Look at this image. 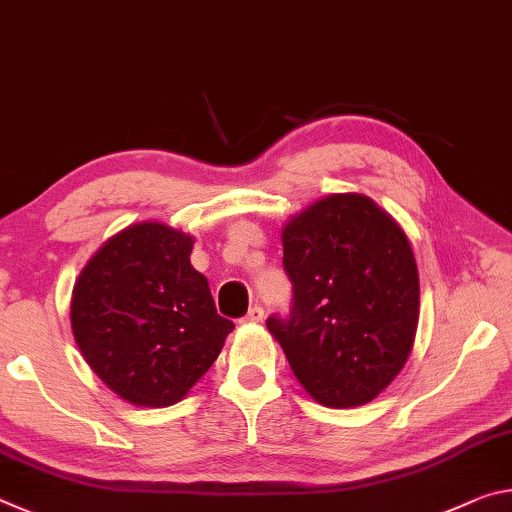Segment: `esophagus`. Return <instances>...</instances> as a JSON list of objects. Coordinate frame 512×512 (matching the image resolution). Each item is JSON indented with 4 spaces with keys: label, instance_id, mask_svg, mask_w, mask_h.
I'll list each match as a JSON object with an SVG mask.
<instances>
[{
    "label": "esophagus",
    "instance_id": "esophagus-1",
    "mask_svg": "<svg viewBox=\"0 0 512 512\" xmlns=\"http://www.w3.org/2000/svg\"><path fill=\"white\" fill-rule=\"evenodd\" d=\"M263 317H265V311L261 306H251L249 313L245 315V322L256 324V322H263Z\"/></svg>",
    "mask_w": 512,
    "mask_h": 512
}]
</instances>
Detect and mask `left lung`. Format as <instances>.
Wrapping results in <instances>:
<instances>
[{
	"label": "left lung",
	"instance_id": "1",
	"mask_svg": "<svg viewBox=\"0 0 512 512\" xmlns=\"http://www.w3.org/2000/svg\"><path fill=\"white\" fill-rule=\"evenodd\" d=\"M290 317H267L297 381L329 408L363 406L406 365L420 276L401 226L370 197L329 195L283 226Z\"/></svg>",
	"mask_w": 512,
	"mask_h": 512
}]
</instances>
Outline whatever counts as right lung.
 Returning <instances> with one entry per match:
<instances>
[{
    "label": "right lung",
    "instance_id": "right-lung-1",
    "mask_svg": "<svg viewBox=\"0 0 512 512\" xmlns=\"http://www.w3.org/2000/svg\"><path fill=\"white\" fill-rule=\"evenodd\" d=\"M192 245L167 224H131L74 283V340L90 370L133 406L177 404L233 331L215 311L206 276L190 265Z\"/></svg>",
    "mask_w": 512,
    "mask_h": 512
}]
</instances>
